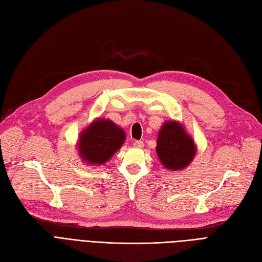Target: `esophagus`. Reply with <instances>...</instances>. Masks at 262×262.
<instances>
[{
	"instance_id": "obj_1",
	"label": "esophagus",
	"mask_w": 262,
	"mask_h": 262,
	"mask_svg": "<svg viewBox=\"0 0 262 262\" xmlns=\"http://www.w3.org/2000/svg\"><path fill=\"white\" fill-rule=\"evenodd\" d=\"M133 145H134L135 147H139V148H142V147H144V143H143L142 141H135V142L133 143Z\"/></svg>"
}]
</instances>
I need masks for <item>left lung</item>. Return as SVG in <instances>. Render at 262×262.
<instances>
[{"label":"left lung","instance_id":"obj_1","mask_svg":"<svg viewBox=\"0 0 262 262\" xmlns=\"http://www.w3.org/2000/svg\"><path fill=\"white\" fill-rule=\"evenodd\" d=\"M156 151L164 167L176 171L191 164L196 154V146L181 123L166 121L158 133Z\"/></svg>","mask_w":262,"mask_h":262}]
</instances>
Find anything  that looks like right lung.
Returning a JSON list of instances; mask_svg holds the SVG:
<instances>
[{"label": "right lung", "mask_w": 262, "mask_h": 262, "mask_svg": "<svg viewBox=\"0 0 262 262\" xmlns=\"http://www.w3.org/2000/svg\"><path fill=\"white\" fill-rule=\"evenodd\" d=\"M124 140L123 129L112 120L98 118L80 134V157L88 165H104L122 146Z\"/></svg>", "instance_id": "1"}]
</instances>
